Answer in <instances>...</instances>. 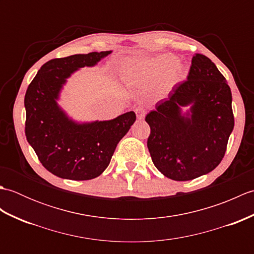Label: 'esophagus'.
<instances>
[{
    "instance_id": "esophagus-1",
    "label": "esophagus",
    "mask_w": 254,
    "mask_h": 254,
    "mask_svg": "<svg viewBox=\"0 0 254 254\" xmlns=\"http://www.w3.org/2000/svg\"><path fill=\"white\" fill-rule=\"evenodd\" d=\"M135 113H136V117L138 120H142V119H144L145 115H146V110H145L142 107H137L135 109Z\"/></svg>"
}]
</instances>
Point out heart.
Masks as SVG:
<instances>
[{
    "label": "heart",
    "instance_id": "heart-1",
    "mask_svg": "<svg viewBox=\"0 0 254 254\" xmlns=\"http://www.w3.org/2000/svg\"><path fill=\"white\" fill-rule=\"evenodd\" d=\"M165 75L164 84L166 87L179 82L183 75V67L178 63V58L171 55H161L154 59L131 66L127 69V76L131 80H149Z\"/></svg>",
    "mask_w": 254,
    "mask_h": 254
}]
</instances>
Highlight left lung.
Returning a JSON list of instances; mask_svg holds the SVG:
<instances>
[{"label":"left lung","mask_w":254,"mask_h":254,"mask_svg":"<svg viewBox=\"0 0 254 254\" xmlns=\"http://www.w3.org/2000/svg\"><path fill=\"white\" fill-rule=\"evenodd\" d=\"M231 90L207 57L195 53L187 80L176 85L145 118L156 168L176 181L206 175L222 161L235 121ZM189 109L183 113V107Z\"/></svg>","instance_id":"8db88e82"}]
</instances>
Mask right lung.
<instances>
[{"label": "right lung", "mask_w": 254, "mask_h": 254, "mask_svg": "<svg viewBox=\"0 0 254 254\" xmlns=\"http://www.w3.org/2000/svg\"><path fill=\"white\" fill-rule=\"evenodd\" d=\"M112 51L53 59L45 63L25 95L26 138L45 168L59 178L90 180L110 164L118 143L135 122L133 111L112 120L75 121L59 105L66 79L95 66Z\"/></svg>", "instance_id": "obj_1"}]
</instances>
